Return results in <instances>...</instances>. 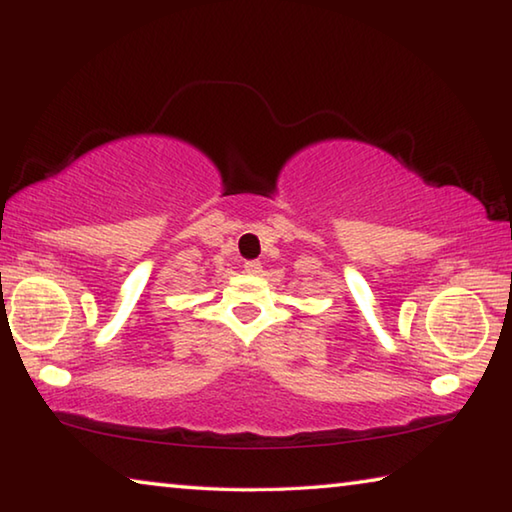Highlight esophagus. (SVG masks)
Instances as JSON below:
<instances>
[{"label":"esophagus","instance_id":"1","mask_svg":"<svg viewBox=\"0 0 512 512\" xmlns=\"http://www.w3.org/2000/svg\"><path fill=\"white\" fill-rule=\"evenodd\" d=\"M244 271L250 273V275H257V273H262V264H259V262H246L244 264Z\"/></svg>","mask_w":512,"mask_h":512}]
</instances>
